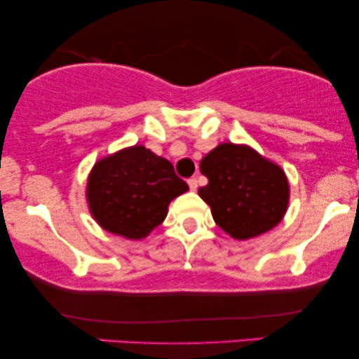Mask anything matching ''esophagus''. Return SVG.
<instances>
[{
  "instance_id": "esophagus-1",
  "label": "esophagus",
  "mask_w": 359,
  "mask_h": 359,
  "mask_svg": "<svg viewBox=\"0 0 359 359\" xmlns=\"http://www.w3.org/2000/svg\"><path fill=\"white\" fill-rule=\"evenodd\" d=\"M188 184H189V189L191 191H198V180H196V178H191L188 181Z\"/></svg>"
}]
</instances>
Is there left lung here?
<instances>
[{
  "label": "left lung",
  "instance_id": "8db88e82",
  "mask_svg": "<svg viewBox=\"0 0 359 359\" xmlns=\"http://www.w3.org/2000/svg\"><path fill=\"white\" fill-rule=\"evenodd\" d=\"M209 180L199 196L215 224L235 240H250L281 222L289 205L287 176L266 156L245 144L224 142L201 160Z\"/></svg>",
  "mask_w": 359,
  "mask_h": 359
}]
</instances>
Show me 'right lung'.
<instances>
[{
	"mask_svg": "<svg viewBox=\"0 0 359 359\" xmlns=\"http://www.w3.org/2000/svg\"><path fill=\"white\" fill-rule=\"evenodd\" d=\"M188 189L168 160L132 145L96 161L88 175L86 203L106 232L142 240L163 222L171 201Z\"/></svg>",
	"mask_w": 359,
	"mask_h": 359,
	"instance_id": "obj_1",
	"label": "right lung"
}]
</instances>
